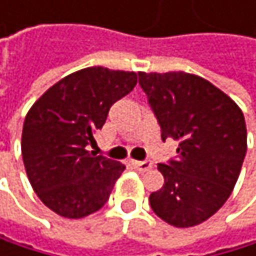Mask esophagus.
Masks as SVG:
<instances>
[{
    "label": "esophagus",
    "instance_id": "esophagus-1",
    "mask_svg": "<svg viewBox=\"0 0 256 256\" xmlns=\"http://www.w3.org/2000/svg\"><path fill=\"white\" fill-rule=\"evenodd\" d=\"M135 169H138L140 172H147L152 169V162L150 161H134Z\"/></svg>",
    "mask_w": 256,
    "mask_h": 256
}]
</instances>
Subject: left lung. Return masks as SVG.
Instances as JSON below:
<instances>
[{
	"mask_svg": "<svg viewBox=\"0 0 256 256\" xmlns=\"http://www.w3.org/2000/svg\"><path fill=\"white\" fill-rule=\"evenodd\" d=\"M138 76L162 141H180L176 160L158 164L164 184L150 194V208L170 226L192 228L210 218L235 188L248 150L244 115L232 98L198 75Z\"/></svg>",
	"mask_w": 256,
	"mask_h": 256,
	"instance_id": "obj_1",
	"label": "left lung"
}]
</instances>
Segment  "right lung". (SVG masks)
I'll use <instances>...</instances> for the list:
<instances>
[{
	"instance_id": "right-lung-1",
	"label": "right lung",
	"mask_w": 256,
	"mask_h": 256,
	"mask_svg": "<svg viewBox=\"0 0 256 256\" xmlns=\"http://www.w3.org/2000/svg\"><path fill=\"white\" fill-rule=\"evenodd\" d=\"M136 86V74L87 67L46 90L27 112L21 152L38 198L64 218L100 210L126 166L87 150L114 102Z\"/></svg>"
}]
</instances>
